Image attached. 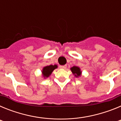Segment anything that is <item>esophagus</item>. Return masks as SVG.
<instances>
[{"label": "esophagus", "mask_w": 121, "mask_h": 121, "mask_svg": "<svg viewBox=\"0 0 121 121\" xmlns=\"http://www.w3.org/2000/svg\"><path fill=\"white\" fill-rule=\"evenodd\" d=\"M60 68H62V69H65L67 68V65H60Z\"/></svg>", "instance_id": "1"}]
</instances>
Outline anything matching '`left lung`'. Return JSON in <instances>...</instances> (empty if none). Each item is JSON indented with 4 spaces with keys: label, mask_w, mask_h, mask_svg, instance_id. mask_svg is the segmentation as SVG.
Listing matches in <instances>:
<instances>
[{
    "label": "left lung",
    "mask_w": 121,
    "mask_h": 121,
    "mask_svg": "<svg viewBox=\"0 0 121 121\" xmlns=\"http://www.w3.org/2000/svg\"><path fill=\"white\" fill-rule=\"evenodd\" d=\"M71 72L73 73L74 76L78 78L81 76V73H82V71H81V69H80L79 67H76V66H74V67H71L70 68Z\"/></svg>",
    "instance_id": "1"
}]
</instances>
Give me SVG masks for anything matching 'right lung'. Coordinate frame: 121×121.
<instances>
[{
  "mask_svg": "<svg viewBox=\"0 0 121 121\" xmlns=\"http://www.w3.org/2000/svg\"><path fill=\"white\" fill-rule=\"evenodd\" d=\"M57 68V65H50L48 66H46V67H43V70L42 71V75H43V78H48L51 74L52 73L54 70H55L56 68Z\"/></svg>",
  "mask_w": 121,
  "mask_h": 121,
  "instance_id": "obj_1",
  "label": "right lung"
}]
</instances>
